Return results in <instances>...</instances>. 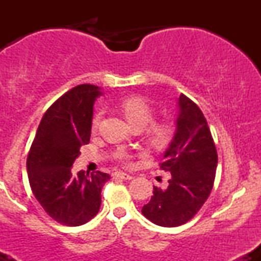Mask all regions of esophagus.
<instances>
[{
  "label": "esophagus",
  "mask_w": 261,
  "mask_h": 261,
  "mask_svg": "<svg viewBox=\"0 0 261 261\" xmlns=\"http://www.w3.org/2000/svg\"><path fill=\"white\" fill-rule=\"evenodd\" d=\"M114 178H119V179H122V180H130V179H133V176L130 174H126V173H122V172H115L113 174Z\"/></svg>",
  "instance_id": "34e87169"
}]
</instances>
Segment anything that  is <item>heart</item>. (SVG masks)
<instances>
[{
	"mask_svg": "<svg viewBox=\"0 0 261 261\" xmlns=\"http://www.w3.org/2000/svg\"><path fill=\"white\" fill-rule=\"evenodd\" d=\"M120 109L131 126L145 127L153 119V110L145 99L140 97H127L121 100ZM101 120V112H98L92 120V127L97 128ZM174 128L168 122L152 125L147 131V139L154 147H164L172 140ZM124 157V155H122Z\"/></svg>",
	"mask_w": 261,
	"mask_h": 261,
	"instance_id": "heart-1",
	"label": "heart"
}]
</instances>
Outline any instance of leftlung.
I'll list each match as a JSON object with an SVG mask.
<instances>
[{
    "mask_svg": "<svg viewBox=\"0 0 261 261\" xmlns=\"http://www.w3.org/2000/svg\"><path fill=\"white\" fill-rule=\"evenodd\" d=\"M176 103L175 131L161 163L170 173L168 187H153V196L142 207L143 216L162 227L181 226L195 216L211 193L217 168V151L202 112L184 94Z\"/></svg>",
    "mask_w": 261,
    "mask_h": 261,
    "instance_id": "8db88e82",
    "label": "left lung"
}]
</instances>
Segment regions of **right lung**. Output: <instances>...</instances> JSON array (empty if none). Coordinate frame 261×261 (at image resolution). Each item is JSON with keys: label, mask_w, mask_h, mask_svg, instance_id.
<instances>
[{"label": "right lung", "mask_w": 261, "mask_h": 261, "mask_svg": "<svg viewBox=\"0 0 261 261\" xmlns=\"http://www.w3.org/2000/svg\"><path fill=\"white\" fill-rule=\"evenodd\" d=\"M103 94L98 86L80 85L66 92L44 114L27 160L29 184L50 217L81 226L98 214L100 191L110 175L81 172L72 164L91 139L93 106Z\"/></svg>", "instance_id": "obj_1"}]
</instances>
